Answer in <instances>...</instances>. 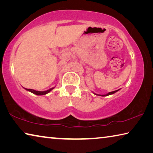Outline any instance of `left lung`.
<instances>
[{
    "instance_id": "8db88e82",
    "label": "left lung",
    "mask_w": 153,
    "mask_h": 153,
    "mask_svg": "<svg viewBox=\"0 0 153 153\" xmlns=\"http://www.w3.org/2000/svg\"><path fill=\"white\" fill-rule=\"evenodd\" d=\"M119 90H115V91H113V92H108V94H105V95H100V96H102V97H105V96H108V95H110V94H114V93H115L116 92H117Z\"/></svg>"
}]
</instances>
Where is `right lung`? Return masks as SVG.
<instances>
[{"instance_id": "right-lung-1", "label": "right lung", "mask_w": 153, "mask_h": 153, "mask_svg": "<svg viewBox=\"0 0 153 153\" xmlns=\"http://www.w3.org/2000/svg\"><path fill=\"white\" fill-rule=\"evenodd\" d=\"M53 88H51V89H49L48 90H46V91L41 92V91H36V90H32V89H27V88H25V90H27V91H30V92H31L32 93H33V94H36V95H45V94H48L49 92L51 91V90H53Z\"/></svg>"}]
</instances>
